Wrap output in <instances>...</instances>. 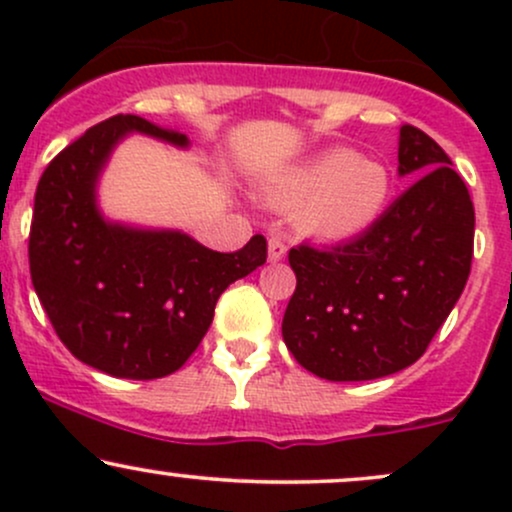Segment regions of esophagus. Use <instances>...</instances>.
<instances>
[{"instance_id":"1","label":"esophagus","mask_w":512,"mask_h":512,"mask_svg":"<svg viewBox=\"0 0 512 512\" xmlns=\"http://www.w3.org/2000/svg\"><path fill=\"white\" fill-rule=\"evenodd\" d=\"M267 257L269 262H281L286 257V245L281 238H269V245H267Z\"/></svg>"}]
</instances>
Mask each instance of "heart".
Wrapping results in <instances>:
<instances>
[{
    "label": "heart",
    "instance_id": "1",
    "mask_svg": "<svg viewBox=\"0 0 512 512\" xmlns=\"http://www.w3.org/2000/svg\"><path fill=\"white\" fill-rule=\"evenodd\" d=\"M267 195L279 207H296V223L305 236L346 243L383 219L392 178L383 163L337 146L291 168Z\"/></svg>",
    "mask_w": 512,
    "mask_h": 512
}]
</instances>
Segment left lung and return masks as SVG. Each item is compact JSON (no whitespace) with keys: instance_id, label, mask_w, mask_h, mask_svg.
<instances>
[{"instance_id":"8db88e82","label":"left lung","mask_w":512,"mask_h":512,"mask_svg":"<svg viewBox=\"0 0 512 512\" xmlns=\"http://www.w3.org/2000/svg\"><path fill=\"white\" fill-rule=\"evenodd\" d=\"M399 175H421L368 233L289 252L296 291L281 334L298 363L334 383L375 380L419 361L467 284L474 204L448 154L399 127Z\"/></svg>"}]
</instances>
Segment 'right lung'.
I'll use <instances>...</instances> for the list:
<instances>
[{"instance_id": "add662e5", "label": "right lung", "mask_w": 512, "mask_h": 512, "mask_svg": "<svg viewBox=\"0 0 512 512\" xmlns=\"http://www.w3.org/2000/svg\"><path fill=\"white\" fill-rule=\"evenodd\" d=\"M129 134L190 146L187 134L139 115L88 129L38 182L28 260L57 337L79 361L113 378L154 380L192 356L221 293L267 260V240L216 252L175 228L108 219L98 182Z\"/></svg>"}]
</instances>
